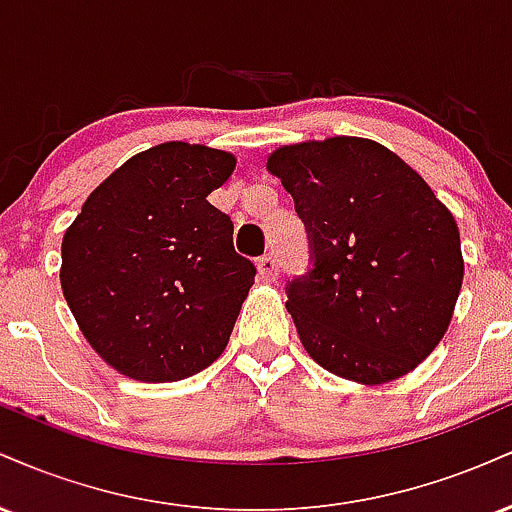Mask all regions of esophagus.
<instances>
[{
	"instance_id": "esophagus-1",
	"label": "esophagus",
	"mask_w": 512,
	"mask_h": 512,
	"mask_svg": "<svg viewBox=\"0 0 512 512\" xmlns=\"http://www.w3.org/2000/svg\"><path fill=\"white\" fill-rule=\"evenodd\" d=\"M257 274H260L262 281H276V276H279V262H276V257H260V260H257Z\"/></svg>"
}]
</instances>
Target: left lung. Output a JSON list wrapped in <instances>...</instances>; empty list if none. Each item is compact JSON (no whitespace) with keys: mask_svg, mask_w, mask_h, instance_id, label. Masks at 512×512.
Returning <instances> with one entry per match:
<instances>
[{"mask_svg":"<svg viewBox=\"0 0 512 512\" xmlns=\"http://www.w3.org/2000/svg\"><path fill=\"white\" fill-rule=\"evenodd\" d=\"M267 170L310 233L313 272L286 291L303 349L358 385L411 373L445 337L462 289L455 216L373 139L279 146Z\"/></svg>","mask_w":512,"mask_h":512,"instance_id":"obj_1","label":"left lung"}]
</instances>
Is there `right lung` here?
Instances as JSON below:
<instances>
[{
	"mask_svg": "<svg viewBox=\"0 0 512 512\" xmlns=\"http://www.w3.org/2000/svg\"><path fill=\"white\" fill-rule=\"evenodd\" d=\"M236 156L166 142L122 163L62 238L60 284L91 349L142 383H175L226 349L255 264L209 195Z\"/></svg>",
	"mask_w": 512,
	"mask_h": 512,
	"instance_id": "obj_1",
	"label": "right lung"
}]
</instances>
